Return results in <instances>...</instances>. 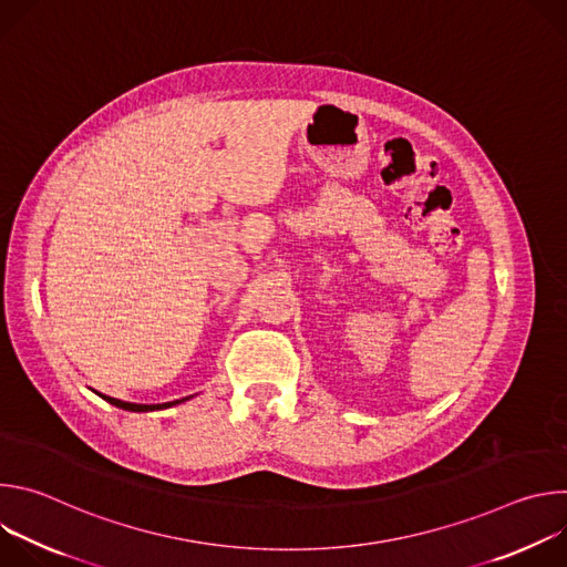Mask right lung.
<instances>
[{
    "instance_id": "right-lung-1",
    "label": "right lung",
    "mask_w": 567,
    "mask_h": 567,
    "mask_svg": "<svg viewBox=\"0 0 567 567\" xmlns=\"http://www.w3.org/2000/svg\"><path fill=\"white\" fill-rule=\"evenodd\" d=\"M105 401H110L112 406L116 409H123V411H130V413H152V411H164V409H171V406H177V403H184L193 396H184V399H175V401H166V403H132V401H121V399H114V396H107V394H101Z\"/></svg>"
}]
</instances>
